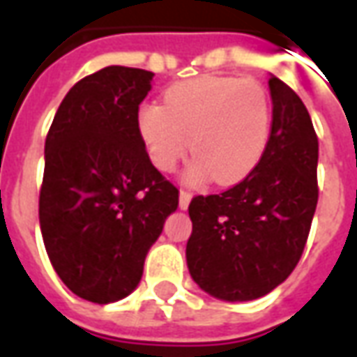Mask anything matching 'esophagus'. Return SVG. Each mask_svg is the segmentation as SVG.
Instances as JSON below:
<instances>
[{
    "label": "esophagus",
    "mask_w": 357,
    "mask_h": 357,
    "mask_svg": "<svg viewBox=\"0 0 357 357\" xmlns=\"http://www.w3.org/2000/svg\"><path fill=\"white\" fill-rule=\"evenodd\" d=\"M191 197H193V195L189 193V191H179V208L187 210L189 202H191Z\"/></svg>",
    "instance_id": "obj_1"
}]
</instances>
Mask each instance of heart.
I'll return each instance as SVG.
<instances>
[{
	"label": "heart",
	"instance_id": "heart-1",
	"mask_svg": "<svg viewBox=\"0 0 357 357\" xmlns=\"http://www.w3.org/2000/svg\"><path fill=\"white\" fill-rule=\"evenodd\" d=\"M137 130L158 170H174L191 145L197 156L189 179L214 174L218 183L229 185L262 160L271 135V99L255 78L201 76L168 88L164 105H143Z\"/></svg>",
	"mask_w": 357,
	"mask_h": 357
}]
</instances>
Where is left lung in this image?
<instances>
[{
	"mask_svg": "<svg viewBox=\"0 0 357 357\" xmlns=\"http://www.w3.org/2000/svg\"><path fill=\"white\" fill-rule=\"evenodd\" d=\"M271 135L241 183L189 204L187 268L210 296H266L296 268L317 206V135L298 95L269 76Z\"/></svg>",
	"mask_w": 357,
	"mask_h": 357,
	"instance_id": "8db88e82",
	"label": "left lung"
}]
</instances>
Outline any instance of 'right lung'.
<instances>
[{"label": "right lung", "mask_w": 357, "mask_h": 357, "mask_svg": "<svg viewBox=\"0 0 357 357\" xmlns=\"http://www.w3.org/2000/svg\"><path fill=\"white\" fill-rule=\"evenodd\" d=\"M155 74L105 66L74 84L45 139L40 227L63 283L110 304L135 291L149 248L178 208L137 130Z\"/></svg>", "instance_id": "add662e5"}]
</instances>
